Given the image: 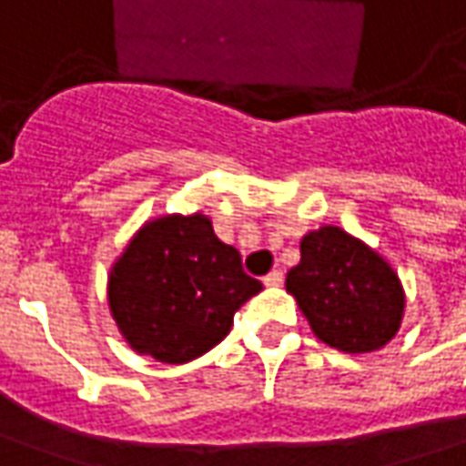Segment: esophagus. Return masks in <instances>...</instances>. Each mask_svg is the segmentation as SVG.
I'll use <instances>...</instances> for the list:
<instances>
[{"label":"esophagus","instance_id":"esophagus-1","mask_svg":"<svg viewBox=\"0 0 466 466\" xmlns=\"http://www.w3.org/2000/svg\"><path fill=\"white\" fill-rule=\"evenodd\" d=\"M282 282H284V271L282 269H274V271H269L267 277H264V284H267V287H279Z\"/></svg>","mask_w":466,"mask_h":466}]
</instances>
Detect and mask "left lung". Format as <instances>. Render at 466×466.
I'll list each match as a JSON object with an SVG mask.
<instances>
[{
	"label": "left lung",
	"mask_w": 466,
	"mask_h": 466,
	"mask_svg": "<svg viewBox=\"0 0 466 466\" xmlns=\"http://www.w3.org/2000/svg\"><path fill=\"white\" fill-rule=\"evenodd\" d=\"M299 256L298 267L287 271V292L320 341L346 354H367L398 333L402 284L367 243L326 226L302 238Z\"/></svg>",
	"instance_id": "8db88e82"
}]
</instances>
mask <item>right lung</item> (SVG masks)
Wrapping results in <instances>:
<instances>
[{
  "label": "right lung",
  "instance_id": "1",
  "mask_svg": "<svg viewBox=\"0 0 466 466\" xmlns=\"http://www.w3.org/2000/svg\"><path fill=\"white\" fill-rule=\"evenodd\" d=\"M261 282L215 236L205 215H167L140 228L109 271V310L138 354L184 364L220 343Z\"/></svg>",
  "mask_w": 466,
  "mask_h": 466
}]
</instances>
